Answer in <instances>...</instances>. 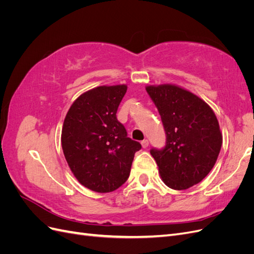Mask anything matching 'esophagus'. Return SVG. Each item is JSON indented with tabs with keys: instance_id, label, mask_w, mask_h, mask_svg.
Here are the masks:
<instances>
[{
	"instance_id": "1",
	"label": "esophagus",
	"mask_w": 254,
	"mask_h": 254,
	"mask_svg": "<svg viewBox=\"0 0 254 254\" xmlns=\"http://www.w3.org/2000/svg\"><path fill=\"white\" fill-rule=\"evenodd\" d=\"M141 144H142V147H143V148H146V147H148L149 142H148V140H143V141L141 142Z\"/></svg>"
}]
</instances>
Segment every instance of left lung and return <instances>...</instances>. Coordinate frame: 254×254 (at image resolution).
Returning a JSON list of instances; mask_svg holds the SVG:
<instances>
[{
  "label": "left lung",
  "instance_id": "obj_1",
  "mask_svg": "<svg viewBox=\"0 0 254 254\" xmlns=\"http://www.w3.org/2000/svg\"><path fill=\"white\" fill-rule=\"evenodd\" d=\"M166 133L163 149H151L161 179L173 190L200 182L216 163L222 134L216 115L200 97L176 84L147 86Z\"/></svg>",
  "mask_w": 254,
  "mask_h": 254
}]
</instances>
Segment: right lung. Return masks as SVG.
I'll return each mask as SVG.
<instances>
[{
	"mask_svg": "<svg viewBox=\"0 0 254 254\" xmlns=\"http://www.w3.org/2000/svg\"><path fill=\"white\" fill-rule=\"evenodd\" d=\"M126 84L101 86L72 104L64 122L61 145L75 178L97 193H109L128 179L141 144L127 136L117 111Z\"/></svg>",
	"mask_w": 254,
	"mask_h": 254,
	"instance_id": "right-lung-1",
	"label": "right lung"
}]
</instances>
